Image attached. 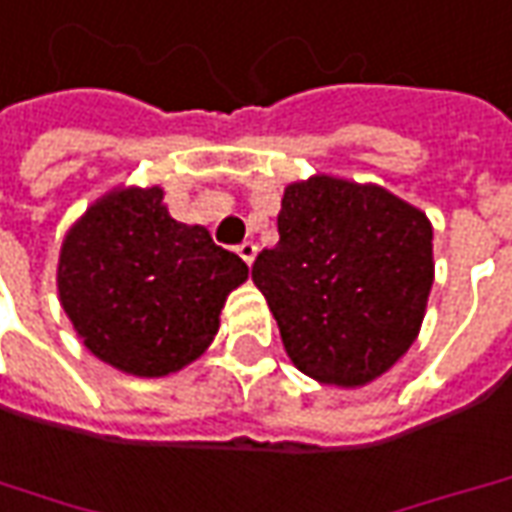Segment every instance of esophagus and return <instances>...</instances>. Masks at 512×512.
Listing matches in <instances>:
<instances>
[{
    "label": "esophagus",
    "instance_id": "1",
    "mask_svg": "<svg viewBox=\"0 0 512 512\" xmlns=\"http://www.w3.org/2000/svg\"><path fill=\"white\" fill-rule=\"evenodd\" d=\"M235 252H238V255L243 257V263H246V266H252V263H255V255H257V246L252 241H243V243H238V249H235Z\"/></svg>",
    "mask_w": 512,
    "mask_h": 512
}]
</instances>
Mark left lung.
<instances>
[{
    "instance_id": "1",
    "label": "left lung",
    "mask_w": 512,
    "mask_h": 512,
    "mask_svg": "<svg viewBox=\"0 0 512 512\" xmlns=\"http://www.w3.org/2000/svg\"><path fill=\"white\" fill-rule=\"evenodd\" d=\"M277 232L252 280L297 370L336 387L387 373L417 339L434 283L426 212L378 184L311 176L285 187Z\"/></svg>"
}]
</instances>
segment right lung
Masks as SVG:
<instances>
[{
    "label": "right lung",
    "instance_id": "obj_1",
    "mask_svg": "<svg viewBox=\"0 0 512 512\" xmlns=\"http://www.w3.org/2000/svg\"><path fill=\"white\" fill-rule=\"evenodd\" d=\"M162 187H120L66 232L58 297L100 361L139 378L176 373L218 333L229 291L249 277L204 227L170 218Z\"/></svg>",
    "mask_w": 512,
    "mask_h": 512
}]
</instances>
